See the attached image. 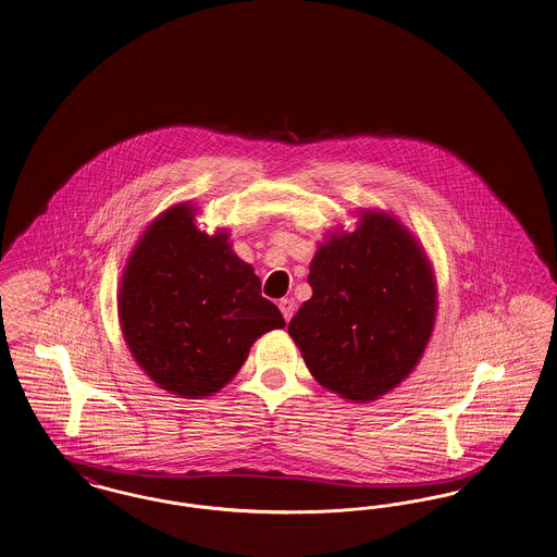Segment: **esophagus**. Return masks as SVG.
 Instances as JSON below:
<instances>
[{"label": "esophagus", "mask_w": 557, "mask_h": 557, "mask_svg": "<svg viewBox=\"0 0 557 557\" xmlns=\"http://www.w3.org/2000/svg\"><path fill=\"white\" fill-rule=\"evenodd\" d=\"M278 308H281V312H283V319H285V321H292L293 312H295V301L289 299V297H285V299L278 301Z\"/></svg>", "instance_id": "34e87169"}]
</instances>
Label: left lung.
Instances as JSON below:
<instances>
[{
	"label": "left lung",
	"mask_w": 557,
	"mask_h": 557,
	"mask_svg": "<svg viewBox=\"0 0 557 557\" xmlns=\"http://www.w3.org/2000/svg\"><path fill=\"white\" fill-rule=\"evenodd\" d=\"M308 283L289 335L322 387L369 403L409 375L434 329L436 281L398 220L367 211L354 233L329 236Z\"/></svg>",
	"instance_id": "1"
}]
</instances>
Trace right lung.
I'll return each instance as SVG.
<instances>
[{"instance_id":"obj_1","label":"right lung","mask_w":557,"mask_h":557,"mask_svg":"<svg viewBox=\"0 0 557 557\" xmlns=\"http://www.w3.org/2000/svg\"><path fill=\"white\" fill-rule=\"evenodd\" d=\"M119 321L143 371L182 398L222 389L253 342L285 326L228 235L201 233L188 206L161 213L138 240L121 278Z\"/></svg>"}]
</instances>
